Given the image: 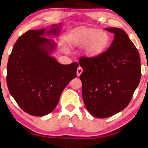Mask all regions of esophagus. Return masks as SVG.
Instances as JSON below:
<instances>
[{
    "label": "esophagus",
    "instance_id": "34e87169",
    "mask_svg": "<svg viewBox=\"0 0 148 148\" xmlns=\"http://www.w3.org/2000/svg\"><path fill=\"white\" fill-rule=\"evenodd\" d=\"M82 72H83V69L81 68V67L79 66V67H78L77 71H76V73H77V76H79L80 75H81V73H82Z\"/></svg>",
    "mask_w": 148,
    "mask_h": 148
}]
</instances>
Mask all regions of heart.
Masks as SVG:
<instances>
[{"mask_svg":"<svg viewBox=\"0 0 148 148\" xmlns=\"http://www.w3.org/2000/svg\"><path fill=\"white\" fill-rule=\"evenodd\" d=\"M68 40L74 47L86 46L85 55L89 58H94L106 50L110 43V37L106 32L97 28L80 27L69 34Z\"/></svg>","mask_w":148,"mask_h":148,"instance_id":"obj_1","label":"heart"}]
</instances>
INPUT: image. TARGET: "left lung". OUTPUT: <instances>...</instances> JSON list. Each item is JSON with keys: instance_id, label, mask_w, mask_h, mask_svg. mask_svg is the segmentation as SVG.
I'll return each mask as SVG.
<instances>
[{"instance_id": "left-lung-1", "label": "left lung", "mask_w": 148, "mask_h": 148, "mask_svg": "<svg viewBox=\"0 0 148 148\" xmlns=\"http://www.w3.org/2000/svg\"><path fill=\"white\" fill-rule=\"evenodd\" d=\"M115 38L106 51L94 58L81 57L80 75L84 104L91 115L104 118L130 103L141 77L138 49L123 30L106 28Z\"/></svg>"}]
</instances>
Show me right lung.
<instances>
[{"mask_svg":"<svg viewBox=\"0 0 148 148\" xmlns=\"http://www.w3.org/2000/svg\"><path fill=\"white\" fill-rule=\"evenodd\" d=\"M49 31L30 30L15 42L7 65V85L10 93L23 111L33 116L51 113L62 92L76 77L77 62L61 64L49 56L55 48L42 35H58L59 26Z\"/></svg>","mask_w":148,"mask_h":148,"instance_id":"1","label":"right lung"}]
</instances>
